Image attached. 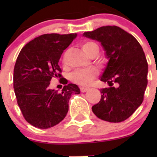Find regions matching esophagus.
<instances>
[{
    "label": "esophagus",
    "mask_w": 157,
    "mask_h": 157,
    "mask_svg": "<svg viewBox=\"0 0 157 157\" xmlns=\"http://www.w3.org/2000/svg\"><path fill=\"white\" fill-rule=\"evenodd\" d=\"M88 90H89L88 87H83V86H82V87H80V91H81L82 93H85V92L87 91Z\"/></svg>",
    "instance_id": "34e87169"
}]
</instances>
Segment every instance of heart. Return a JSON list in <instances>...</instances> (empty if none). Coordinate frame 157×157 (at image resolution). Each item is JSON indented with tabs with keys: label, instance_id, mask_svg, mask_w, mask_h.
I'll list each match as a JSON object with an SVG mask.
<instances>
[{
	"label": "heart",
	"instance_id": "heart-1",
	"mask_svg": "<svg viewBox=\"0 0 157 157\" xmlns=\"http://www.w3.org/2000/svg\"><path fill=\"white\" fill-rule=\"evenodd\" d=\"M93 47L98 48L97 45L93 42H86L82 45V49L87 55ZM97 73V70L94 67L80 70V71H77L73 73L71 75V80L74 83H78L80 85H87L96 77Z\"/></svg>",
	"mask_w": 157,
	"mask_h": 157
}]
</instances>
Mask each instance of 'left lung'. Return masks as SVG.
Listing matches in <instances>:
<instances>
[{
    "label": "left lung",
    "mask_w": 157,
    "mask_h": 157,
    "mask_svg": "<svg viewBox=\"0 0 157 157\" xmlns=\"http://www.w3.org/2000/svg\"><path fill=\"white\" fill-rule=\"evenodd\" d=\"M83 36L100 42L109 60L99 79L109 87L101 89L100 101L92 110L104 121H124L141 105L147 86L143 48L132 35L116 26H102Z\"/></svg>",
    "instance_id": "1"
}]
</instances>
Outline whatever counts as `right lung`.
I'll return each instance as SVG.
<instances>
[{
	"label": "right lung",
	"instance_id": "add662e5",
	"mask_svg": "<svg viewBox=\"0 0 157 157\" xmlns=\"http://www.w3.org/2000/svg\"><path fill=\"white\" fill-rule=\"evenodd\" d=\"M77 36L42 35L26 44L17 57L14 92L23 117L34 127L46 129L61 122L68 112L71 94H80V89L74 83L65 85L61 93L49 88L53 77H61L58 61Z\"/></svg>",
	"mask_w": 157,
	"mask_h": 157
}]
</instances>
